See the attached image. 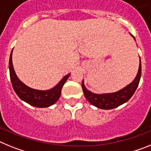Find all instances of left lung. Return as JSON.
<instances>
[{
    "instance_id": "1",
    "label": "left lung",
    "mask_w": 151,
    "mask_h": 151,
    "mask_svg": "<svg viewBox=\"0 0 151 151\" xmlns=\"http://www.w3.org/2000/svg\"><path fill=\"white\" fill-rule=\"evenodd\" d=\"M132 36L134 38L132 35ZM141 76V60H140L139 69H138V74L136 76L135 78L132 83L129 84L124 88H122V90L115 92V93H111V94H94V93H92V92L89 91L88 90L86 89V88L84 85L83 82L82 83V88L85 98L92 105H94V106H97L100 109H103V110H111L113 108L120 106L124 103L127 102L131 97H132L134 91L138 86Z\"/></svg>"
}]
</instances>
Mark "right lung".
<instances>
[{
  "mask_svg": "<svg viewBox=\"0 0 151 151\" xmlns=\"http://www.w3.org/2000/svg\"><path fill=\"white\" fill-rule=\"evenodd\" d=\"M9 69L11 83L16 94L21 100L36 107H47L55 104L60 97L63 86L69 76V74L66 75L55 87L50 90L39 91L31 88L22 83L17 76L12 63V52L9 60Z\"/></svg>",
  "mask_w": 151,
  "mask_h": 151,
  "instance_id": "obj_1",
  "label": "right lung"
}]
</instances>
